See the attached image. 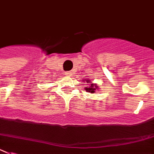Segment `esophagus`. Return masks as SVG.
Masks as SVG:
<instances>
[{"label":"esophagus","mask_w":154,"mask_h":154,"mask_svg":"<svg viewBox=\"0 0 154 154\" xmlns=\"http://www.w3.org/2000/svg\"><path fill=\"white\" fill-rule=\"evenodd\" d=\"M65 74L66 75V76H68V77H71V76H72V73H71V72H69V71H67V72H66Z\"/></svg>","instance_id":"1"}]
</instances>
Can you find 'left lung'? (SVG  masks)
<instances>
[{
	"label": "left lung",
	"instance_id": "1",
	"mask_svg": "<svg viewBox=\"0 0 154 154\" xmlns=\"http://www.w3.org/2000/svg\"><path fill=\"white\" fill-rule=\"evenodd\" d=\"M84 82H87V83H90L89 84V87H85V90L87 92H90V93H94L95 92V90L97 89H99V86H97L96 84H94L91 82V81L90 80H88V79H85V80H82Z\"/></svg>",
	"mask_w": 154,
	"mask_h": 154
}]
</instances>
